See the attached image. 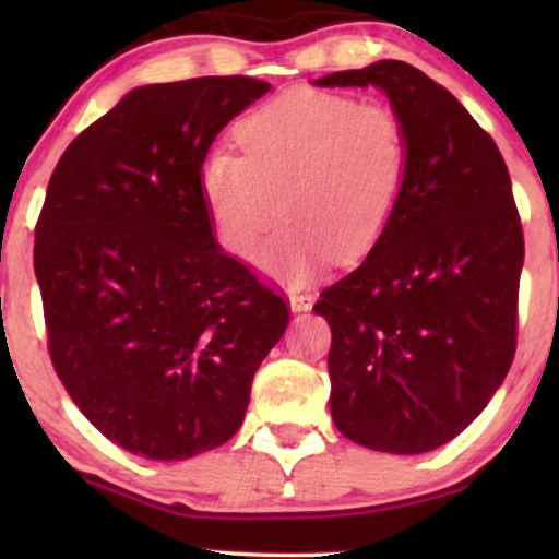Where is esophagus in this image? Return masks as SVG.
Returning a JSON list of instances; mask_svg holds the SVG:
<instances>
[{
	"label": "esophagus",
	"mask_w": 559,
	"mask_h": 559,
	"mask_svg": "<svg viewBox=\"0 0 559 559\" xmlns=\"http://www.w3.org/2000/svg\"><path fill=\"white\" fill-rule=\"evenodd\" d=\"M289 308H293V312H305L312 308V295L308 293H293L289 295Z\"/></svg>",
	"instance_id": "esophagus-1"
}]
</instances>
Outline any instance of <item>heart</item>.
<instances>
[{
    "instance_id": "obj_1",
    "label": "heart",
    "mask_w": 559,
    "mask_h": 559,
    "mask_svg": "<svg viewBox=\"0 0 559 559\" xmlns=\"http://www.w3.org/2000/svg\"><path fill=\"white\" fill-rule=\"evenodd\" d=\"M241 152L213 147L198 186L224 251L300 287L335 259L354 264L377 247L409 178V134L389 104H358L328 91H293L234 127Z\"/></svg>"
}]
</instances>
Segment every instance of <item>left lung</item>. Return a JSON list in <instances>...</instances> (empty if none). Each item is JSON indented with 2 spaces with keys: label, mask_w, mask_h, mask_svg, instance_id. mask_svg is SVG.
Here are the masks:
<instances>
[{
  "label": "left lung",
  "mask_w": 559,
  "mask_h": 559,
  "mask_svg": "<svg viewBox=\"0 0 559 559\" xmlns=\"http://www.w3.org/2000/svg\"><path fill=\"white\" fill-rule=\"evenodd\" d=\"M316 86H379L412 152L394 221L312 308L333 335V423L364 448L427 453L484 412L514 361L524 234L507 163L448 88L402 60Z\"/></svg>",
  "instance_id": "left-lung-1"
}]
</instances>
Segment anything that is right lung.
Instances as JSON below:
<instances>
[{
  "mask_svg": "<svg viewBox=\"0 0 559 559\" xmlns=\"http://www.w3.org/2000/svg\"><path fill=\"white\" fill-rule=\"evenodd\" d=\"M249 75L134 88L68 144L35 226L52 369L129 453L186 461L243 423L287 300L213 239L198 173Z\"/></svg>",
  "mask_w": 559,
  "mask_h": 559,
  "instance_id": "add662e5",
  "label": "right lung"
}]
</instances>
